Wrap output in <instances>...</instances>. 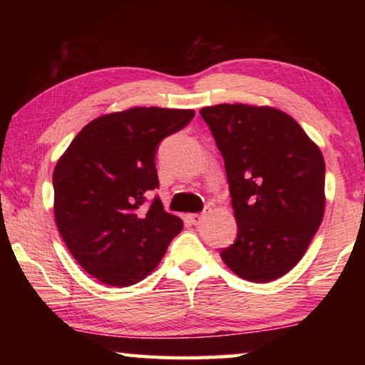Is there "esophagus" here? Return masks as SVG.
Masks as SVG:
<instances>
[{
	"label": "esophagus",
	"instance_id": "1",
	"mask_svg": "<svg viewBox=\"0 0 365 365\" xmlns=\"http://www.w3.org/2000/svg\"><path fill=\"white\" fill-rule=\"evenodd\" d=\"M206 212H207V209H206L205 212H201V214H191L188 219H190V222H191V224H193V225H200L201 222L205 220V215H206Z\"/></svg>",
	"mask_w": 365,
	"mask_h": 365
}]
</instances>
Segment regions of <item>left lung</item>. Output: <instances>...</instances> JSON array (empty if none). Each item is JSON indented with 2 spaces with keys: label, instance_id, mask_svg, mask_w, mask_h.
<instances>
[{
  "label": "left lung",
  "instance_id": "left-lung-1",
  "mask_svg": "<svg viewBox=\"0 0 365 365\" xmlns=\"http://www.w3.org/2000/svg\"><path fill=\"white\" fill-rule=\"evenodd\" d=\"M225 163L237 240L220 251L238 277L280 279L304 256L325 211V163L292 115L269 106L200 110Z\"/></svg>",
  "mask_w": 365,
  "mask_h": 365
}]
</instances>
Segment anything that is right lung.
<instances>
[{
    "mask_svg": "<svg viewBox=\"0 0 365 365\" xmlns=\"http://www.w3.org/2000/svg\"><path fill=\"white\" fill-rule=\"evenodd\" d=\"M193 109L132 108L98 117L78 132L53 174L54 219L73 259L110 287H130L150 275L183 222L164 211L156 153L182 130Z\"/></svg>",
    "mask_w": 365,
    "mask_h": 365,
    "instance_id": "right-lung-1",
    "label": "right lung"
}]
</instances>
